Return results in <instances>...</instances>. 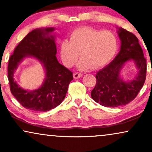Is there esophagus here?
<instances>
[{
    "label": "esophagus",
    "instance_id": "esophagus-1",
    "mask_svg": "<svg viewBox=\"0 0 152 152\" xmlns=\"http://www.w3.org/2000/svg\"><path fill=\"white\" fill-rule=\"evenodd\" d=\"M73 77L75 79H78L80 78V77H82V73H78V72H75L73 75Z\"/></svg>",
    "mask_w": 152,
    "mask_h": 152
}]
</instances>
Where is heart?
I'll return each instance as SVG.
<instances>
[{
    "label": "heart",
    "mask_w": 152,
    "mask_h": 152,
    "mask_svg": "<svg viewBox=\"0 0 152 152\" xmlns=\"http://www.w3.org/2000/svg\"><path fill=\"white\" fill-rule=\"evenodd\" d=\"M118 45V37L111 31L82 27L72 31L69 41H62L60 55L64 65L71 68L80 55L82 59L77 68L86 71L91 67L99 68L109 64L117 53Z\"/></svg>",
    "instance_id": "b5f03b06"
}]
</instances>
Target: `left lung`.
Returning a JSON list of instances; mask_svg holds the SVG:
<instances>
[{
	"label": "left lung",
	"mask_w": 152,
	"mask_h": 152,
	"mask_svg": "<svg viewBox=\"0 0 152 152\" xmlns=\"http://www.w3.org/2000/svg\"><path fill=\"white\" fill-rule=\"evenodd\" d=\"M117 29L120 52L109 65L97 72L96 85L91 93L93 100L104 107L127 104L138 95L146 78V59L138 38L123 28ZM129 61L134 62L138 71L133 80H124L121 72Z\"/></svg>",
	"instance_id": "obj_1"
}]
</instances>
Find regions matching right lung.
<instances>
[{
	"label": "right lung",
	"instance_id": "right-lung-1",
	"mask_svg": "<svg viewBox=\"0 0 152 152\" xmlns=\"http://www.w3.org/2000/svg\"><path fill=\"white\" fill-rule=\"evenodd\" d=\"M55 28H37L18 43L8 63L10 91L27 109L48 111L57 107L65 98L68 85L73 80L71 71L58 61ZM33 58L42 65L45 77L42 84L34 90H26L14 80V73L26 58Z\"/></svg>",
	"mask_w": 152,
	"mask_h": 152
}]
</instances>
